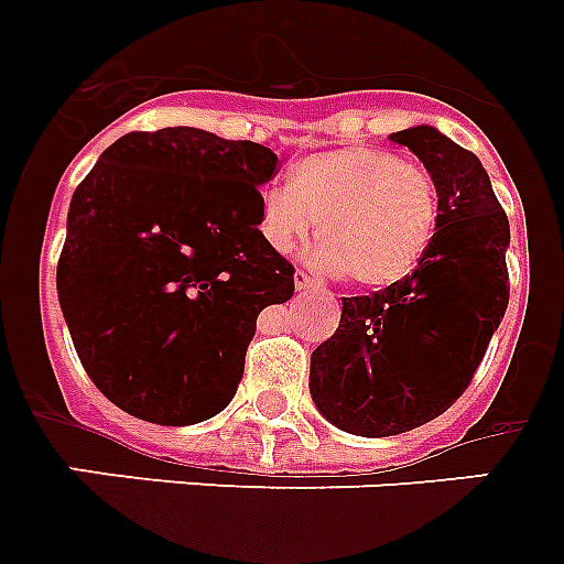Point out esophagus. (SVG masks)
Instances as JSON below:
<instances>
[{"mask_svg":"<svg viewBox=\"0 0 564 564\" xmlns=\"http://www.w3.org/2000/svg\"><path fill=\"white\" fill-rule=\"evenodd\" d=\"M294 285L296 291H308V288H317V279L311 276V273H305V270H296Z\"/></svg>","mask_w":564,"mask_h":564,"instance_id":"esophagus-1","label":"esophagus"}]
</instances>
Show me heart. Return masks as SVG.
Listing matches in <instances>:
<instances>
[{"mask_svg":"<svg viewBox=\"0 0 564 564\" xmlns=\"http://www.w3.org/2000/svg\"><path fill=\"white\" fill-rule=\"evenodd\" d=\"M436 215V183L422 165L387 148H340L305 156L291 171V186L261 195L259 236L270 250L294 253L317 229L319 268L381 288L416 270Z\"/></svg>","mask_w":564,"mask_h":564,"instance_id":"1","label":"heart"}]
</instances>
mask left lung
I'll return each instance as SVG.
<instances>
[{
	"label": "left lung",
	"mask_w": 564,
	"mask_h": 564,
	"mask_svg": "<svg viewBox=\"0 0 564 564\" xmlns=\"http://www.w3.org/2000/svg\"><path fill=\"white\" fill-rule=\"evenodd\" d=\"M390 139L434 177L440 215L416 270L344 296L340 326L311 352V399L358 436L404 434L452 408L510 303V220L480 160L427 124Z\"/></svg>",
	"instance_id": "8db88e82"
}]
</instances>
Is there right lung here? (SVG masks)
Here are the masks:
<instances>
[{
    "label": "right lung",
    "mask_w": 564,
    "mask_h": 564,
    "mask_svg": "<svg viewBox=\"0 0 564 564\" xmlns=\"http://www.w3.org/2000/svg\"><path fill=\"white\" fill-rule=\"evenodd\" d=\"M276 154L200 128L133 130L80 180L57 296L93 384L124 413L195 425L232 402L261 308L294 264L259 236Z\"/></svg>",
    "instance_id": "add662e5"
}]
</instances>
